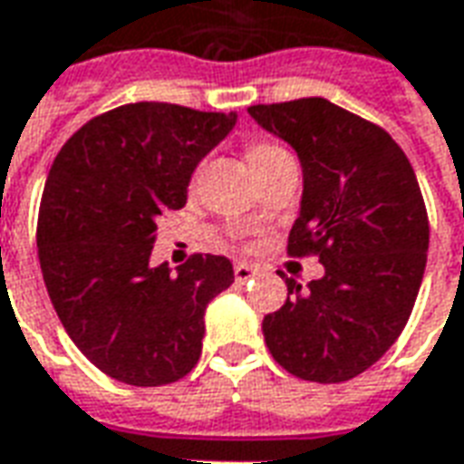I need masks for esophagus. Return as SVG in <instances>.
<instances>
[{
    "mask_svg": "<svg viewBox=\"0 0 464 464\" xmlns=\"http://www.w3.org/2000/svg\"><path fill=\"white\" fill-rule=\"evenodd\" d=\"M233 276H236V281H248V278L256 276V268L254 266L248 264H236L233 266Z\"/></svg>",
    "mask_w": 464,
    "mask_h": 464,
    "instance_id": "esophagus-1",
    "label": "esophagus"
}]
</instances>
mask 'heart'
I'll list each match as a JSON object with an SVG mask.
<instances>
[{
    "instance_id": "heart-1",
    "label": "heart",
    "mask_w": 464,
    "mask_h": 464,
    "mask_svg": "<svg viewBox=\"0 0 464 464\" xmlns=\"http://www.w3.org/2000/svg\"><path fill=\"white\" fill-rule=\"evenodd\" d=\"M284 153L278 145H271V142H256L248 148V163H254V160H261V158H268V155H276Z\"/></svg>"
}]
</instances>
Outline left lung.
I'll return each mask as SVG.
<instances>
[{
	"instance_id": "left-lung-1",
	"label": "left lung",
	"mask_w": 464,
	"mask_h": 464,
	"mask_svg": "<svg viewBox=\"0 0 464 464\" xmlns=\"http://www.w3.org/2000/svg\"><path fill=\"white\" fill-rule=\"evenodd\" d=\"M248 115L301 160L288 256L324 264L306 288L286 278L284 306L264 316L266 346L294 377L354 379L397 342L420 294L430 221L417 176L390 132L324 97L254 105Z\"/></svg>"
}]
</instances>
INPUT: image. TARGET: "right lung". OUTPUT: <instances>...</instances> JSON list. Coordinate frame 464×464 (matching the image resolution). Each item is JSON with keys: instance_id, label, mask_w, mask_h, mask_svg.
Returning <instances> with one entry per match:
<instances>
[{"instance_id": "right-lung-1", "label": "right lung", "mask_w": 464, "mask_h": 464, "mask_svg": "<svg viewBox=\"0 0 464 464\" xmlns=\"http://www.w3.org/2000/svg\"><path fill=\"white\" fill-rule=\"evenodd\" d=\"M236 112L130 102L64 142L37 218L44 286L64 332L108 377L160 387L198 364L203 314L233 284L226 256L150 266L158 221L186 206L196 165Z\"/></svg>"}]
</instances>
